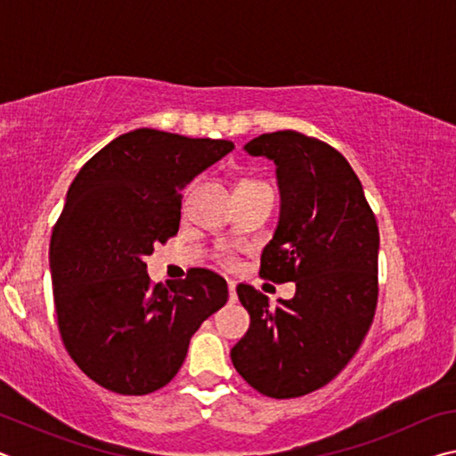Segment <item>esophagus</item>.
<instances>
[{"mask_svg": "<svg viewBox=\"0 0 456 456\" xmlns=\"http://www.w3.org/2000/svg\"><path fill=\"white\" fill-rule=\"evenodd\" d=\"M227 288H229V302H235V299H237V293H235V281H227Z\"/></svg>", "mask_w": 456, "mask_h": 456, "instance_id": "obj_1", "label": "esophagus"}]
</instances>
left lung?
Returning a JSON list of instances; mask_svg holds the SVG:
<instances>
[{
	"instance_id": "obj_1",
	"label": "left lung",
	"mask_w": 456,
	"mask_h": 456,
	"mask_svg": "<svg viewBox=\"0 0 456 456\" xmlns=\"http://www.w3.org/2000/svg\"><path fill=\"white\" fill-rule=\"evenodd\" d=\"M243 151L273 160L281 199L259 275L296 281V296L272 307L256 288L237 285L251 323L231 362L261 395L304 396L348 366L372 326L380 235L360 179L330 144L277 130Z\"/></svg>"
}]
</instances>
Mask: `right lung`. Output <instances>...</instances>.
Instances as JSON below:
<instances>
[{"label":"right lung","mask_w":456,"mask_h":456,"mask_svg":"<svg viewBox=\"0 0 456 456\" xmlns=\"http://www.w3.org/2000/svg\"><path fill=\"white\" fill-rule=\"evenodd\" d=\"M233 149L136 128L98 151L68 189L50 241L53 304L68 354L102 388H163L200 323L227 304V281L211 269L152 285L144 259L179 231L181 191Z\"/></svg>","instance_id":"add662e5"}]
</instances>
